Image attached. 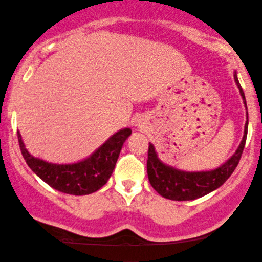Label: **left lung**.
<instances>
[{"instance_id":"obj_1","label":"left lung","mask_w":262,"mask_h":262,"mask_svg":"<svg viewBox=\"0 0 262 262\" xmlns=\"http://www.w3.org/2000/svg\"><path fill=\"white\" fill-rule=\"evenodd\" d=\"M234 80L236 86L239 88L240 95L246 108V100L244 92L240 86L236 72H234ZM248 110V108H246ZM248 115V114H246ZM249 119L246 117L244 136L239 147L235 154L219 167L209 170H196V172H188V170L178 169L176 167L162 162L158 158L155 146L149 143L148 146V160H147V174L151 186L158 194L172 201H194L209 194L213 190L218 189L220 186L225 183L226 179L233 174L242 157L244 147H245L246 136H248Z\"/></svg>"}]
</instances>
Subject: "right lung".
<instances>
[{
    "label": "right lung",
    "mask_w": 262,
    "mask_h": 262,
    "mask_svg": "<svg viewBox=\"0 0 262 262\" xmlns=\"http://www.w3.org/2000/svg\"><path fill=\"white\" fill-rule=\"evenodd\" d=\"M131 134V128H121L108 137L89 157L74 163H53L29 154L19 131L17 132L20 152L29 168L48 186L73 195L92 194L106 184L115 168L123 143Z\"/></svg>",
    "instance_id": "right-lung-1"
}]
</instances>
